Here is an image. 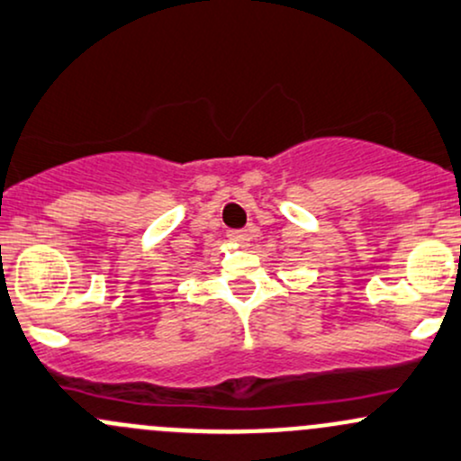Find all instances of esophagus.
<instances>
[{
  "mask_svg": "<svg viewBox=\"0 0 461 461\" xmlns=\"http://www.w3.org/2000/svg\"><path fill=\"white\" fill-rule=\"evenodd\" d=\"M229 240L235 246H240V249H246V246H249V241H250V235L246 230H230Z\"/></svg>",
  "mask_w": 461,
  "mask_h": 461,
  "instance_id": "1",
  "label": "esophagus"
}]
</instances>
